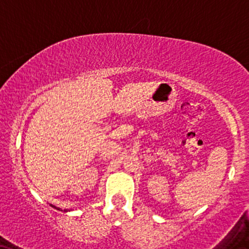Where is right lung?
Returning <instances> with one entry per match:
<instances>
[{
	"mask_svg": "<svg viewBox=\"0 0 249 249\" xmlns=\"http://www.w3.org/2000/svg\"><path fill=\"white\" fill-rule=\"evenodd\" d=\"M51 206H52V208H54V209H56V210H60V209H59V208H56V206H54V205H51Z\"/></svg>",
	"mask_w": 249,
	"mask_h": 249,
	"instance_id": "1",
	"label": "right lung"
}]
</instances>
